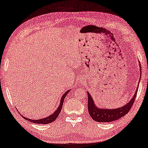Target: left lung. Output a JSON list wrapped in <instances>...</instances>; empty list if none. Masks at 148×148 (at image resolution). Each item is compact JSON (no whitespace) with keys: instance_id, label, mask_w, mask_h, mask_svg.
Wrapping results in <instances>:
<instances>
[{"instance_id":"8db88e82","label":"left lung","mask_w":148,"mask_h":148,"mask_svg":"<svg viewBox=\"0 0 148 148\" xmlns=\"http://www.w3.org/2000/svg\"><path fill=\"white\" fill-rule=\"evenodd\" d=\"M139 69H140L141 76V70L140 63H139ZM139 80H140V78ZM138 86L139 83L138 85H137L136 92L134 93V97L132 98L131 101L127 103L125 105L122 106V107L116 108V109H104V108L98 107L95 104L92 97H91L90 94L87 91V93H88V109L90 116L95 121L103 123L111 122L121 118L122 116L125 115L132 108L133 104L135 101V99H136L137 90H138Z\"/></svg>"}]
</instances>
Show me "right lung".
Masks as SVG:
<instances>
[{
    "instance_id": "right-lung-1",
    "label": "right lung",
    "mask_w": 148,
    "mask_h": 148,
    "mask_svg": "<svg viewBox=\"0 0 148 148\" xmlns=\"http://www.w3.org/2000/svg\"><path fill=\"white\" fill-rule=\"evenodd\" d=\"M70 90L66 91L65 93L62 95L61 99H60L59 106H58L57 109H56V111H54L52 114H51V115L47 116H46V117L39 119H37V120H35V119L34 120V119H32L26 118V117H25V116H23V117L25 119L29 121L30 122L34 123H37V124H47V123H52L53 121H54L56 119H57L58 115H59L60 111H61V110H62V105H63L64 99L66 98V96L67 95L68 93L70 92Z\"/></svg>"
}]
</instances>
